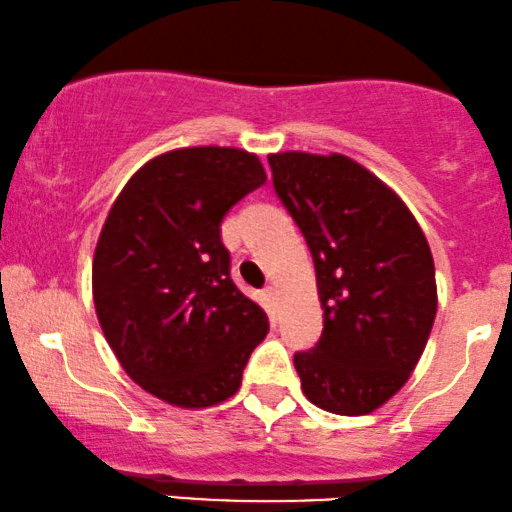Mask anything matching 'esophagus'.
Segmentation results:
<instances>
[{
  "instance_id": "obj_1",
  "label": "esophagus",
  "mask_w": 512,
  "mask_h": 512,
  "mask_svg": "<svg viewBox=\"0 0 512 512\" xmlns=\"http://www.w3.org/2000/svg\"><path fill=\"white\" fill-rule=\"evenodd\" d=\"M263 294H266L268 302H278V287L275 285H268L266 290H263Z\"/></svg>"
}]
</instances>
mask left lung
Listing matches in <instances>:
<instances>
[{"label": "left lung", "instance_id": "obj_1", "mask_svg": "<svg viewBox=\"0 0 512 512\" xmlns=\"http://www.w3.org/2000/svg\"><path fill=\"white\" fill-rule=\"evenodd\" d=\"M268 162L323 309L321 340L294 354L304 395L345 417L374 412L405 386L434 326L429 242L402 198L347 155L287 150Z\"/></svg>", "mask_w": 512, "mask_h": 512}]
</instances>
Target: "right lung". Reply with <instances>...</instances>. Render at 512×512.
Returning <instances> with one entry per match:
<instances>
[{
    "label": "right lung",
    "instance_id": "add662e5",
    "mask_svg": "<svg viewBox=\"0 0 512 512\" xmlns=\"http://www.w3.org/2000/svg\"><path fill=\"white\" fill-rule=\"evenodd\" d=\"M266 182L254 153L179 148L126 182L93 256V302L122 369L174 407L218 405L242 386L268 316L230 278L220 222Z\"/></svg>",
    "mask_w": 512,
    "mask_h": 512
}]
</instances>
